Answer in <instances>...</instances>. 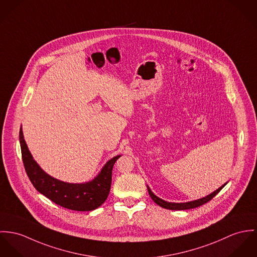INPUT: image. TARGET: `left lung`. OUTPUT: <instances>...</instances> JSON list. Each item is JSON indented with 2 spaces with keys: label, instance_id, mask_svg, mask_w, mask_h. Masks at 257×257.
Here are the masks:
<instances>
[{
  "label": "left lung",
  "instance_id": "8db88e82",
  "mask_svg": "<svg viewBox=\"0 0 257 257\" xmlns=\"http://www.w3.org/2000/svg\"><path fill=\"white\" fill-rule=\"evenodd\" d=\"M227 183H225L224 185H222L220 188H218L216 191H214L213 193L209 194L208 196L206 197H203L201 199L194 200V201H190V202H186V203H171V202H167L165 200L161 199L159 198L158 196H156L152 190L150 189V187L148 186V191H149V194L151 196V198L154 200V202L156 204H158L159 206L165 208V209H169V210H187V209H193V208H196V207H199L201 205L209 202L210 200L213 199L221 190L222 188H224V186L226 185Z\"/></svg>",
  "mask_w": 257,
  "mask_h": 257
}]
</instances>
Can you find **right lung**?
Returning <instances> with one entry per match:
<instances>
[{
    "label": "right lung",
    "instance_id": "right-lung-1",
    "mask_svg": "<svg viewBox=\"0 0 257 257\" xmlns=\"http://www.w3.org/2000/svg\"><path fill=\"white\" fill-rule=\"evenodd\" d=\"M20 143L27 174L38 192L59 206L74 211H91L104 203L110 191L112 169L120 156L109 160L91 181L68 183L50 176L38 166L29 152L22 128L20 130Z\"/></svg>",
    "mask_w": 257,
    "mask_h": 257
}]
</instances>
